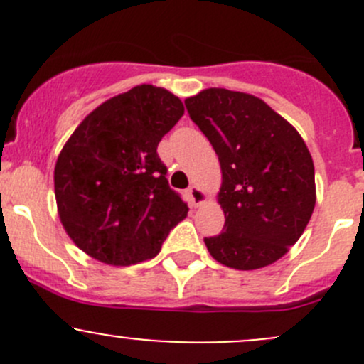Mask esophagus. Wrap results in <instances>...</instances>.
I'll return each mask as SVG.
<instances>
[{
	"label": "esophagus",
	"mask_w": 364,
	"mask_h": 364,
	"mask_svg": "<svg viewBox=\"0 0 364 364\" xmlns=\"http://www.w3.org/2000/svg\"><path fill=\"white\" fill-rule=\"evenodd\" d=\"M188 197H190V203L193 205H200L205 200V193L199 188V186H190Z\"/></svg>",
	"instance_id": "obj_1"
}]
</instances>
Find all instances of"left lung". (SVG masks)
Listing matches in <instances>:
<instances>
[{"mask_svg": "<svg viewBox=\"0 0 364 364\" xmlns=\"http://www.w3.org/2000/svg\"><path fill=\"white\" fill-rule=\"evenodd\" d=\"M185 105L222 167L218 203L225 225L218 236L204 237L205 247L227 267L269 266L299 240L314 213L315 171L306 144L253 95L209 87Z\"/></svg>", "mask_w": 364, "mask_h": 364, "instance_id": "8db88e82", "label": "left lung"}]
</instances>
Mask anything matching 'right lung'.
I'll use <instances>...</instances> for the list:
<instances>
[{
  "mask_svg": "<svg viewBox=\"0 0 364 364\" xmlns=\"http://www.w3.org/2000/svg\"><path fill=\"white\" fill-rule=\"evenodd\" d=\"M185 112L151 84L104 102L68 139L54 168L61 223L73 243L100 262L130 266L160 252L188 213L168 186L156 148Z\"/></svg>",
  "mask_w": 364,
  "mask_h": 364,
  "instance_id": "right-lung-1",
  "label": "right lung"
}]
</instances>
